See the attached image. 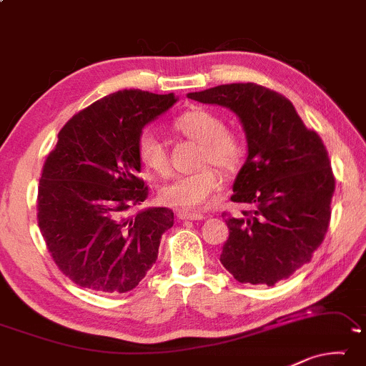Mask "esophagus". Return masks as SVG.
Segmentation results:
<instances>
[{
  "label": "esophagus",
  "instance_id": "esophagus-1",
  "mask_svg": "<svg viewBox=\"0 0 366 366\" xmlns=\"http://www.w3.org/2000/svg\"><path fill=\"white\" fill-rule=\"evenodd\" d=\"M177 218L179 219H204L205 214L199 212H190V210H179Z\"/></svg>",
  "mask_w": 366,
  "mask_h": 366
}]
</instances>
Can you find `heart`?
Returning a JSON list of instances; mask_svg holds the SVG:
<instances>
[{
	"instance_id": "1",
	"label": "heart",
	"mask_w": 366,
	"mask_h": 366,
	"mask_svg": "<svg viewBox=\"0 0 366 366\" xmlns=\"http://www.w3.org/2000/svg\"><path fill=\"white\" fill-rule=\"evenodd\" d=\"M174 129L189 140L200 143V164L214 162L224 171H234L244 158V142L236 132L223 129L217 115L202 109H190L179 115ZM142 164L158 176L169 174L166 149L153 132H143L137 144ZM223 189V177L217 167L205 166L192 174L174 179L161 190V199L167 205L184 208H202L213 195Z\"/></svg>"
}]
</instances>
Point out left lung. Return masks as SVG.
<instances>
[{"mask_svg":"<svg viewBox=\"0 0 366 366\" xmlns=\"http://www.w3.org/2000/svg\"><path fill=\"white\" fill-rule=\"evenodd\" d=\"M187 97L229 109L241 122L247 158L231 200L252 210L224 219L229 236L219 260L237 282L274 287L308 264L326 236L335 190L326 147L285 96L264 86L222 84Z\"/></svg>","mask_w":366,"mask_h":366,"instance_id":"8db88e82","label":"left lung"}]
</instances>
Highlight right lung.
<instances>
[{
  "label": "right lung",
  "mask_w": 366,
  "mask_h": 366,
  "mask_svg": "<svg viewBox=\"0 0 366 366\" xmlns=\"http://www.w3.org/2000/svg\"><path fill=\"white\" fill-rule=\"evenodd\" d=\"M176 102L172 92L117 91L81 110L58 133L39 182L37 218L58 269L76 285L130 292L158 259L161 236L174 224L172 210H129L148 195L138 177V138Z\"/></svg>",
  "instance_id": "1"
}]
</instances>
